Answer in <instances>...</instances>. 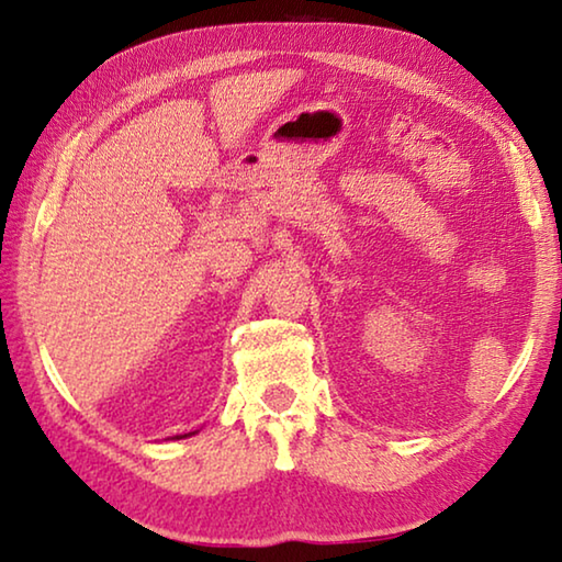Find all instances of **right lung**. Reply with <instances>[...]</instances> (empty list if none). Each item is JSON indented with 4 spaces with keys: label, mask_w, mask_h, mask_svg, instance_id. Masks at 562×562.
Returning <instances> with one entry per match:
<instances>
[{
    "label": "right lung",
    "mask_w": 562,
    "mask_h": 562,
    "mask_svg": "<svg viewBox=\"0 0 562 562\" xmlns=\"http://www.w3.org/2000/svg\"><path fill=\"white\" fill-rule=\"evenodd\" d=\"M195 431H190V434H180V436H176V439H186V436H193Z\"/></svg>",
    "instance_id": "obj_1"
}]
</instances>
